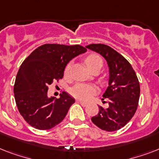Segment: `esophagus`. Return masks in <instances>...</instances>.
<instances>
[{"label": "esophagus", "mask_w": 159, "mask_h": 159, "mask_svg": "<svg viewBox=\"0 0 159 159\" xmlns=\"http://www.w3.org/2000/svg\"><path fill=\"white\" fill-rule=\"evenodd\" d=\"M78 102H79L80 104L82 105V106H87V103H86V102H82V101H78Z\"/></svg>", "instance_id": "1"}]
</instances>
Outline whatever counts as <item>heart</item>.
<instances>
[{
    "mask_svg": "<svg viewBox=\"0 0 159 159\" xmlns=\"http://www.w3.org/2000/svg\"><path fill=\"white\" fill-rule=\"evenodd\" d=\"M85 62L87 64V67L91 71L94 69H101L103 65V61L102 57L97 54H90L85 58ZM71 64H68L66 66L64 70L65 76H67L69 73ZM71 94L77 99L82 100V101H88L97 93V88L93 85L85 84V83H77L72 87L70 90Z\"/></svg>",
    "mask_w": 159,
    "mask_h": 159,
    "instance_id": "1",
    "label": "heart"
}]
</instances>
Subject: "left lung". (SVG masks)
Listing matches in <instances>:
<instances>
[{"label":"left lung","mask_w":159,"mask_h":159,"mask_svg":"<svg viewBox=\"0 0 159 159\" xmlns=\"http://www.w3.org/2000/svg\"><path fill=\"white\" fill-rule=\"evenodd\" d=\"M86 48L102 55L109 67L108 87L102 95L107 98L109 106L106 109L99 106V112L92 121L103 130H118L130 120L138 107L140 94L138 77L130 63L110 46L92 43Z\"/></svg>","instance_id":"1"}]
</instances>
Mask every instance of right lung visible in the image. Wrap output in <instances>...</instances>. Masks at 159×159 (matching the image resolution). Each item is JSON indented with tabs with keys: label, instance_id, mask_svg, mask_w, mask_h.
I'll use <instances>...</instances> for the list:
<instances>
[{
	"label": "right lung",
	"instance_id": "add662e5",
	"mask_svg": "<svg viewBox=\"0 0 159 159\" xmlns=\"http://www.w3.org/2000/svg\"><path fill=\"white\" fill-rule=\"evenodd\" d=\"M85 52L87 49L78 44L46 43L22 62L16 75L14 94L20 113L30 125L46 130L65 118L74 98L65 92L58 99L48 97V86L62 78L67 63Z\"/></svg>",
	"mask_w": 159,
	"mask_h": 159
}]
</instances>
